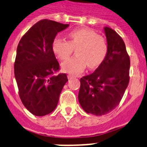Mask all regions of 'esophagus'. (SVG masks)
Listing matches in <instances>:
<instances>
[{
  "instance_id": "1",
  "label": "esophagus",
  "mask_w": 147,
  "mask_h": 147,
  "mask_svg": "<svg viewBox=\"0 0 147 147\" xmlns=\"http://www.w3.org/2000/svg\"><path fill=\"white\" fill-rule=\"evenodd\" d=\"M76 76H74V75H71V74H69V75H68V78L69 79H71V78H76Z\"/></svg>"
}]
</instances>
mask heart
I'll return each instance as SVG.
<instances>
[{
	"mask_svg": "<svg viewBox=\"0 0 147 147\" xmlns=\"http://www.w3.org/2000/svg\"><path fill=\"white\" fill-rule=\"evenodd\" d=\"M69 41L57 36L53 39L51 49L60 60L67 59L73 48L76 57L62 64V70L71 74L80 73L88 65L90 69L98 67L107 57L108 47L106 39L91 28H80L69 32Z\"/></svg>",
	"mask_w": 147,
	"mask_h": 147,
	"instance_id": "heart-1",
	"label": "heart"
}]
</instances>
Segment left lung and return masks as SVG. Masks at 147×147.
I'll return each mask as SVG.
<instances>
[{
  "label": "left lung",
  "instance_id": "8db88e82",
  "mask_svg": "<svg viewBox=\"0 0 147 147\" xmlns=\"http://www.w3.org/2000/svg\"><path fill=\"white\" fill-rule=\"evenodd\" d=\"M107 41L104 61L90 75L80 79L78 101L86 113L106 115L119 104L129 83L130 58L124 40L117 32L104 27Z\"/></svg>",
  "mask_w": 147,
  "mask_h": 147
}]
</instances>
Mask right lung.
Returning <instances> with one entry per match:
<instances>
[{
    "label": "right lung",
    "mask_w": 147,
    "mask_h": 147,
    "mask_svg": "<svg viewBox=\"0 0 147 147\" xmlns=\"http://www.w3.org/2000/svg\"><path fill=\"white\" fill-rule=\"evenodd\" d=\"M43 20L24 34L16 50L14 74L22 103L32 114L44 116L57 107L66 74L55 75L59 64L51 49L57 33L69 27Z\"/></svg>",
    "instance_id": "1"
}]
</instances>
